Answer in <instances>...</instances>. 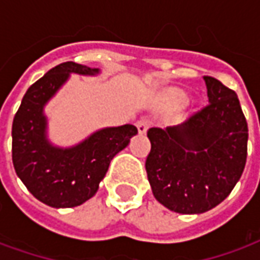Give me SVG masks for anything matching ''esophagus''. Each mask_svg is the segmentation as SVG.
I'll return each instance as SVG.
<instances>
[{
  "instance_id": "34e87169",
  "label": "esophagus",
  "mask_w": 260,
  "mask_h": 260,
  "mask_svg": "<svg viewBox=\"0 0 260 260\" xmlns=\"http://www.w3.org/2000/svg\"><path fill=\"white\" fill-rule=\"evenodd\" d=\"M136 126H138V132H139L141 135L142 134H146L147 129L152 126V121L147 118H142L136 122Z\"/></svg>"
}]
</instances>
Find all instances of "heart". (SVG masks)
Here are the masks:
<instances>
[{"instance_id": "obj_1", "label": "heart", "mask_w": 260, "mask_h": 260, "mask_svg": "<svg viewBox=\"0 0 260 260\" xmlns=\"http://www.w3.org/2000/svg\"><path fill=\"white\" fill-rule=\"evenodd\" d=\"M184 100H185V97H184V94L180 93V91H174V93L171 94V102H173L174 106H181V104L184 103Z\"/></svg>"}]
</instances>
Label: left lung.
Instances as JSON below:
<instances>
[{
	"label": "left lung",
	"instance_id": "1",
	"mask_svg": "<svg viewBox=\"0 0 260 260\" xmlns=\"http://www.w3.org/2000/svg\"><path fill=\"white\" fill-rule=\"evenodd\" d=\"M209 103L178 126L150 128L147 180L170 210L198 214L230 195L245 169L248 124L237 93L212 76Z\"/></svg>",
	"mask_w": 260,
	"mask_h": 260
}]
</instances>
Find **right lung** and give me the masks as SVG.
Listing matches in <instances>:
<instances>
[{"label": "right lung", "instance_id": "add662e5", "mask_svg": "<svg viewBox=\"0 0 260 260\" xmlns=\"http://www.w3.org/2000/svg\"><path fill=\"white\" fill-rule=\"evenodd\" d=\"M69 74L96 75L97 68L72 61L50 69L27 89L12 122V163L31 195L51 207H74L90 199L110 161L138 134L131 124L104 128L71 149L54 147L46 138L44 104Z\"/></svg>", "mask_w": 260, "mask_h": 260}]
</instances>
